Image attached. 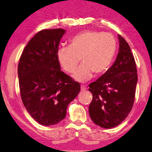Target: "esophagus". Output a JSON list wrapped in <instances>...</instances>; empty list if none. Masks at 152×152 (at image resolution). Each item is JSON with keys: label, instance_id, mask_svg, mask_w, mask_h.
<instances>
[{"label": "esophagus", "instance_id": "esophagus-1", "mask_svg": "<svg viewBox=\"0 0 152 152\" xmlns=\"http://www.w3.org/2000/svg\"><path fill=\"white\" fill-rule=\"evenodd\" d=\"M87 89H88V88H87L86 86H83V85H81V90L82 91H86V90H87Z\"/></svg>", "mask_w": 152, "mask_h": 152}]
</instances>
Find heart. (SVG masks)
Masks as SVG:
<instances>
[{"mask_svg":"<svg viewBox=\"0 0 152 152\" xmlns=\"http://www.w3.org/2000/svg\"><path fill=\"white\" fill-rule=\"evenodd\" d=\"M117 42L113 35L97 31H85L73 36L69 47L58 50L57 60L67 73L75 70L81 60V65L73 75L75 80L89 81L94 75H103L110 68L115 56Z\"/></svg>","mask_w":152,"mask_h":152,"instance_id":"1","label":"heart"}]
</instances>
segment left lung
<instances>
[{"instance_id": "obj_1", "label": "left lung", "mask_w": 152, "mask_h": 152, "mask_svg": "<svg viewBox=\"0 0 152 152\" xmlns=\"http://www.w3.org/2000/svg\"><path fill=\"white\" fill-rule=\"evenodd\" d=\"M119 51L116 61L103 75L89 85L93 99L89 113L96 125L111 129L127 117L135 99L137 73L130 46L118 35Z\"/></svg>"}]
</instances>
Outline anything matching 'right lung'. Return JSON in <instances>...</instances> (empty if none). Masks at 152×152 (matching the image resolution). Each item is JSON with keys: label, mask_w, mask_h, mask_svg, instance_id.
Here are the masks:
<instances>
[{"label": "right lung", "mask_w": 152, "mask_h": 152, "mask_svg": "<svg viewBox=\"0 0 152 152\" xmlns=\"http://www.w3.org/2000/svg\"><path fill=\"white\" fill-rule=\"evenodd\" d=\"M65 34L63 29H44L27 43L20 57L18 77L22 102L35 121L54 125L65 118L80 84L61 70L56 53Z\"/></svg>", "instance_id": "1"}]
</instances>
